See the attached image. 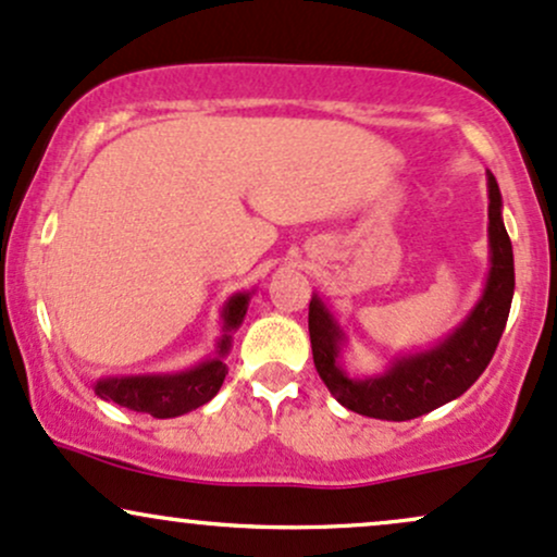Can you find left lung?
I'll return each instance as SVG.
<instances>
[{"instance_id": "obj_1", "label": "left lung", "mask_w": 557, "mask_h": 557, "mask_svg": "<svg viewBox=\"0 0 557 557\" xmlns=\"http://www.w3.org/2000/svg\"><path fill=\"white\" fill-rule=\"evenodd\" d=\"M486 186H490V276L476 308L468 312L466 321L445 342L423 352L397 358L381 376L352 379L339 366L345 331L334 321L321 297L315 295L310 299L308 329L312 362L331 395L347 410L381 421H410L463 395L490 366L508 323L516 273L513 247L503 223V197L492 173Z\"/></svg>"}]
</instances>
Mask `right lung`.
<instances>
[{
	"label": "right lung",
	"mask_w": 557,
	"mask_h": 557,
	"mask_svg": "<svg viewBox=\"0 0 557 557\" xmlns=\"http://www.w3.org/2000/svg\"><path fill=\"white\" fill-rule=\"evenodd\" d=\"M249 292H239L223 305V336L218 342V352L212 360L199 362L181 373H162V376H121L99 379L94 392L102 399H112L121 408L149 413L154 418H176L197 410L210 403L221 389L228 368L223 358L231 349V334L242 326L247 315Z\"/></svg>",
	"instance_id": "right-lung-1"
}]
</instances>
